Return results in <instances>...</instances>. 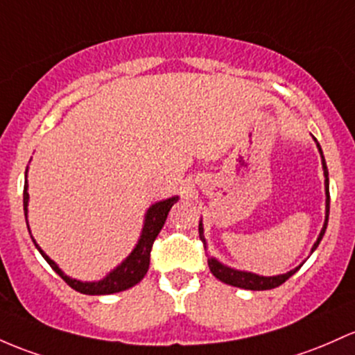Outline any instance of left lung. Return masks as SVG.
<instances>
[{"label":"left lung","mask_w":355,"mask_h":355,"mask_svg":"<svg viewBox=\"0 0 355 355\" xmlns=\"http://www.w3.org/2000/svg\"><path fill=\"white\" fill-rule=\"evenodd\" d=\"M315 143H317V148H318V151H320V157H322V168H323V177H325V197L327 198H325V222H323V227H322L320 234H318V237H317V241H315V244L311 246V252L318 248L323 234H325L327 224H329V210H330L329 170H327V163H325V158H323V151H322L320 145H318L317 139H315ZM198 234H200L202 243H204L205 251H207V243H205V237H204V224H202V219H200V222H198ZM207 263H209L210 272H212L217 279H220L222 283H225V285H231V286H237V288H244V290H254V291L271 290V288L283 285V283H285L290 276H293L303 264L302 263L298 268L290 270L288 272H285V275L261 276V275H256V272H251V271H241V270H234V268H231V266H225V264H222L220 261L214 258V256H209Z\"/></svg>","instance_id":"8db88e82"}]
</instances>
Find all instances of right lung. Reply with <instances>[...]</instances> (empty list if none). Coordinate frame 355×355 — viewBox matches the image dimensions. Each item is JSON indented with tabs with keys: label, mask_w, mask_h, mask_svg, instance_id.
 <instances>
[{
	"label": "right lung",
	"mask_w": 355,
	"mask_h": 355,
	"mask_svg": "<svg viewBox=\"0 0 355 355\" xmlns=\"http://www.w3.org/2000/svg\"><path fill=\"white\" fill-rule=\"evenodd\" d=\"M28 173V166H26L25 177ZM28 180L25 182V190H23V210H25L26 217V225H28ZM178 196L166 198V200H159L157 204L151 205L146 210L145 220H143V229L141 234H139L138 243L133 251L126 256V259H123V263L118 264L112 271H109L103 279L99 282H80V279L70 278L65 275L64 271L58 268V264L53 259H50L49 256L42 251V248L38 246L37 241L33 239L35 248L40 251V254L44 256L46 263L52 266V270L64 279L70 288H73L76 291L84 295H111V293H119V291L128 290V288L138 285L143 278H145L148 268H150V252L151 246H153V241L157 239V236L162 231L163 224H165L166 216H168L171 205L177 204ZM30 231V229H28Z\"/></svg>",
	"instance_id": "obj_1"
}]
</instances>
